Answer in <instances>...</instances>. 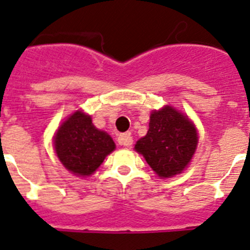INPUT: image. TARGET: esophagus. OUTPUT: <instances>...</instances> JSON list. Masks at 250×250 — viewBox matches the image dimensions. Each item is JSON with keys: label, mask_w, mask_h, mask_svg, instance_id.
<instances>
[{"label": "esophagus", "mask_w": 250, "mask_h": 250, "mask_svg": "<svg viewBox=\"0 0 250 250\" xmlns=\"http://www.w3.org/2000/svg\"><path fill=\"white\" fill-rule=\"evenodd\" d=\"M118 143L121 146H125V147H130L133 145V138H132V134L129 132H125L118 136Z\"/></svg>", "instance_id": "esophagus-1"}]
</instances>
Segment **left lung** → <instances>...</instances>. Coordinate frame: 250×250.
<instances>
[{"mask_svg": "<svg viewBox=\"0 0 250 250\" xmlns=\"http://www.w3.org/2000/svg\"><path fill=\"white\" fill-rule=\"evenodd\" d=\"M198 146L197 128L187 114L170 105L150 113L149 128L134 149L156 174L170 178L188 167Z\"/></svg>", "mask_w": 250, "mask_h": 250, "instance_id": "obj_1", "label": "left lung"}]
</instances>
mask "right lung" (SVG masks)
<instances>
[{"label": "right lung", "mask_w": 250, "mask_h": 250, "mask_svg": "<svg viewBox=\"0 0 250 250\" xmlns=\"http://www.w3.org/2000/svg\"><path fill=\"white\" fill-rule=\"evenodd\" d=\"M114 148L112 137L94 127L91 116L82 111L71 114L55 136L58 159L68 172L78 177L93 174Z\"/></svg>", "instance_id": "add662e5"}]
</instances>
